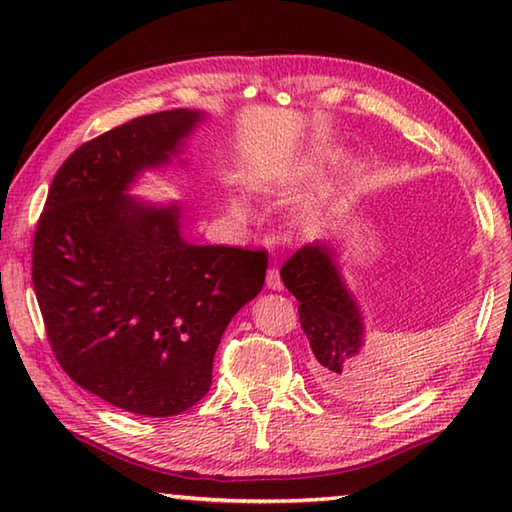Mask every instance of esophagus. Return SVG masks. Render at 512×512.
Returning a JSON list of instances; mask_svg holds the SVG:
<instances>
[{
    "mask_svg": "<svg viewBox=\"0 0 512 512\" xmlns=\"http://www.w3.org/2000/svg\"><path fill=\"white\" fill-rule=\"evenodd\" d=\"M266 287H268V289H273V291H282V289H284L282 277H280V271H277L275 266H273V268H268V273H266Z\"/></svg>",
    "mask_w": 512,
    "mask_h": 512,
    "instance_id": "1",
    "label": "esophagus"
}]
</instances>
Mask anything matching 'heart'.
<instances>
[{
    "instance_id": "1",
    "label": "heart",
    "mask_w": 512,
    "mask_h": 512,
    "mask_svg": "<svg viewBox=\"0 0 512 512\" xmlns=\"http://www.w3.org/2000/svg\"><path fill=\"white\" fill-rule=\"evenodd\" d=\"M230 212L235 214V216H244L246 214V205L241 203V201H237V198H232V201H230Z\"/></svg>"
}]
</instances>
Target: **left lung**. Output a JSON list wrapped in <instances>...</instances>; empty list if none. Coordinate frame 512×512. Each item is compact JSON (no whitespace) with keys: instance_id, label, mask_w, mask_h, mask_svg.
Masks as SVG:
<instances>
[{"instance_id":"obj_1","label":"left lung","mask_w":512,"mask_h":512,"mask_svg":"<svg viewBox=\"0 0 512 512\" xmlns=\"http://www.w3.org/2000/svg\"><path fill=\"white\" fill-rule=\"evenodd\" d=\"M282 282L300 302V325L314 352L316 384L336 397L377 395V370L366 359V323L357 296L343 280L334 246H302L282 266Z\"/></svg>"}]
</instances>
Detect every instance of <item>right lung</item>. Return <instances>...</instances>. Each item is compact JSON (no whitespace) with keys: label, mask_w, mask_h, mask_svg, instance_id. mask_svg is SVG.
<instances>
[{"label":"right lung","mask_w":512,"mask_h":512,"mask_svg":"<svg viewBox=\"0 0 512 512\" xmlns=\"http://www.w3.org/2000/svg\"><path fill=\"white\" fill-rule=\"evenodd\" d=\"M205 119L164 110L79 146L33 239V287L58 363L85 391L144 418L203 400L225 327L264 287V250L189 244L183 205L128 194L144 171L169 167Z\"/></svg>","instance_id":"right-lung-1"}]
</instances>
